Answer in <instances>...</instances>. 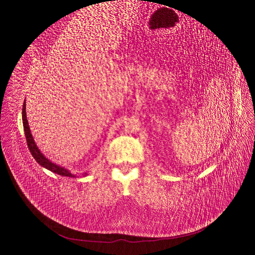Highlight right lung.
<instances>
[{
    "mask_svg": "<svg viewBox=\"0 0 255 255\" xmlns=\"http://www.w3.org/2000/svg\"><path fill=\"white\" fill-rule=\"evenodd\" d=\"M22 124H23V129H24V134H25V138H26V143H28V146L30 149V152L31 154L33 155V157L35 158L36 161L45 168L49 169L50 171L55 172V173H58V175L60 176H64V177H75L74 175H72V173L69 171L65 169L64 167H61L55 163L50 162L48 159H46L42 153H40L39 149L37 148V145L35 144V141L33 139V136L31 134V131H30V127H29V124H28V120H26V114H25V102H23V105H22ZM84 176H86L87 173H83Z\"/></svg>",
    "mask_w": 255,
    "mask_h": 255,
    "instance_id": "obj_1",
    "label": "right lung"
}]
</instances>
